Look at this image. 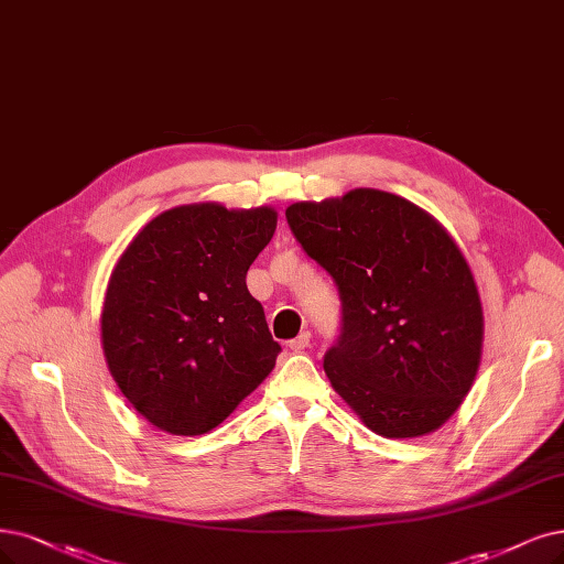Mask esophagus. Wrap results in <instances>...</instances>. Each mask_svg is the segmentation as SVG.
<instances>
[{"label": "esophagus", "mask_w": 564, "mask_h": 564, "mask_svg": "<svg viewBox=\"0 0 564 564\" xmlns=\"http://www.w3.org/2000/svg\"><path fill=\"white\" fill-rule=\"evenodd\" d=\"M308 344H311V335H308V332H302L300 337H295L293 341H288V348L293 352H302L304 348H308Z\"/></svg>", "instance_id": "1"}]
</instances>
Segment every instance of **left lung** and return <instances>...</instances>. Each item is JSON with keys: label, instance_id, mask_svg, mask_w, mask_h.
I'll return each instance as SVG.
<instances>
[{"label": "left lung", "instance_id": "1", "mask_svg": "<svg viewBox=\"0 0 564 564\" xmlns=\"http://www.w3.org/2000/svg\"><path fill=\"white\" fill-rule=\"evenodd\" d=\"M285 218L339 288L341 335L323 362L332 388L386 440L440 430L484 350V306L460 246L425 208L373 187L295 202Z\"/></svg>", "mask_w": 564, "mask_h": 564}]
</instances>
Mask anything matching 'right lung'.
Masks as SVG:
<instances>
[{"mask_svg": "<svg viewBox=\"0 0 564 564\" xmlns=\"http://www.w3.org/2000/svg\"><path fill=\"white\" fill-rule=\"evenodd\" d=\"M271 206L183 204L145 223L101 306L109 371L145 421L176 436L218 427L276 365L246 271L271 241Z\"/></svg>", "mask_w": 564, "mask_h": 564, "instance_id": "right-lung-1", "label": "right lung"}]
</instances>
